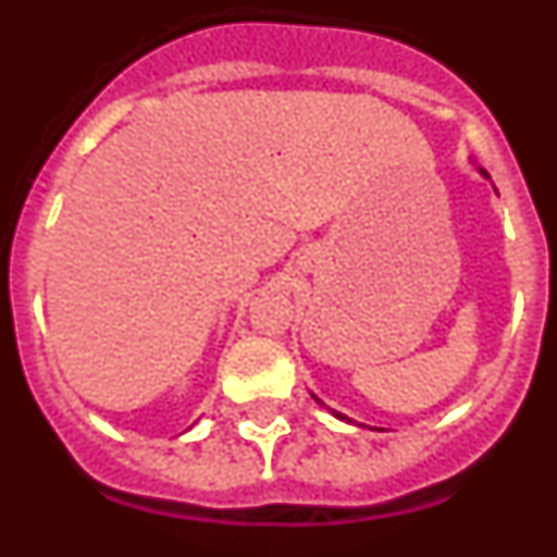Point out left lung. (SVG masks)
<instances>
[{
	"mask_svg": "<svg viewBox=\"0 0 557 557\" xmlns=\"http://www.w3.org/2000/svg\"><path fill=\"white\" fill-rule=\"evenodd\" d=\"M314 401H318V398H314ZM337 416H339V412H337ZM339 418H343V416H339Z\"/></svg>",
	"mask_w": 557,
	"mask_h": 557,
	"instance_id": "left-lung-1",
	"label": "left lung"
}]
</instances>
